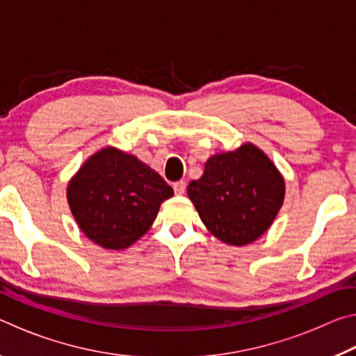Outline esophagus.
Instances as JSON below:
<instances>
[{"label": "esophagus", "mask_w": 356, "mask_h": 356, "mask_svg": "<svg viewBox=\"0 0 356 356\" xmlns=\"http://www.w3.org/2000/svg\"><path fill=\"white\" fill-rule=\"evenodd\" d=\"M172 188H174V193H176V195H184L185 190H186V184L184 182V180H179V182L172 184Z\"/></svg>", "instance_id": "esophagus-1"}]
</instances>
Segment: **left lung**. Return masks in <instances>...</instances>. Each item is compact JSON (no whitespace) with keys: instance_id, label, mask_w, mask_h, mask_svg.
Returning a JSON list of instances; mask_svg holds the SVG:
<instances>
[{"instance_id":"left-lung-1","label":"left lung","mask_w":356,"mask_h":356,"mask_svg":"<svg viewBox=\"0 0 356 356\" xmlns=\"http://www.w3.org/2000/svg\"><path fill=\"white\" fill-rule=\"evenodd\" d=\"M188 197L204 225L221 242L243 246L267 231L284 201V180L262 150L243 144L213 155Z\"/></svg>"}]
</instances>
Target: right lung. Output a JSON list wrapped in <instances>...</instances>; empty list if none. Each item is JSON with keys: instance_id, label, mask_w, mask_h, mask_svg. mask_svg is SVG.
I'll use <instances>...</instances> for the list:
<instances>
[{"instance_id": "1", "label": "right lung", "mask_w": 356, "mask_h": 356, "mask_svg": "<svg viewBox=\"0 0 356 356\" xmlns=\"http://www.w3.org/2000/svg\"><path fill=\"white\" fill-rule=\"evenodd\" d=\"M172 195L159 172L114 147L92 155L67 186L78 226L108 250L127 248L144 236Z\"/></svg>"}]
</instances>
